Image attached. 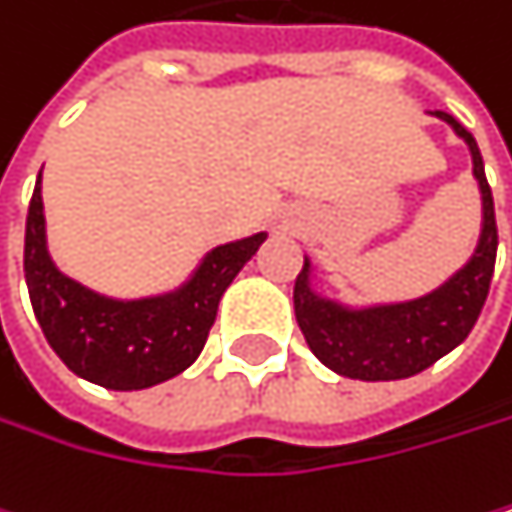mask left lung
Returning <instances> with one entry per match:
<instances>
[{
	"label": "left lung",
	"instance_id": "1",
	"mask_svg": "<svg viewBox=\"0 0 512 512\" xmlns=\"http://www.w3.org/2000/svg\"><path fill=\"white\" fill-rule=\"evenodd\" d=\"M446 121L470 148L473 175L480 181L483 194V233L473 258L437 291L370 309H349L337 300L318 297L309 288L312 264L306 261L294 282V315L306 337L312 355L346 379L361 382H391L407 379L428 370L434 361L449 355L455 346L467 340L477 324L483 303L489 297L495 254H498V224H495V200L486 181L483 154L473 139L452 115L434 112Z\"/></svg>",
	"mask_w": 512,
	"mask_h": 512
}]
</instances>
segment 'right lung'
Masks as SVG:
<instances>
[{"label": "right lung", "instance_id": "add662e5", "mask_svg": "<svg viewBox=\"0 0 512 512\" xmlns=\"http://www.w3.org/2000/svg\"><path fill=\"white\" fill-rule=\"evenodd\" d=\"M267 233L212 248L178 291L142 300L102 297L63 276L45 242L42 172L26 215L23 273L45 340L87 382L139 391L188 370L206 346L221 294L251 261Z\"/></svg>", "mask_w": 512, "mask_h": 512}]
</instances>
